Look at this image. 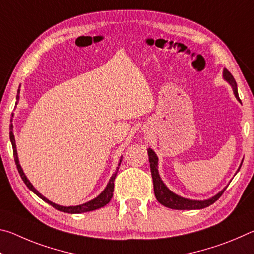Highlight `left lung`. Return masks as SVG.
Returning a JSON list of instances; mask_svg holds the SVG:
<instances>
[{"instance_id": "8db88e82", "label": "left lung", "mask_w": 254, "mask_h": 254, "mask_svg": "<svg viewBox=\"0 0 254 254\" xmlns=\"http://www.w3.org/2000/svg\"><path fill=\"white\" fill-rule=\"evenodd\" d=\"M223 77L224 79L229 83L232 88H233L234 95L238 98V101L241 103V100L239 97V93H238V86H236V81L234 79V77L232 76L231 72L225 69L223 70ZM148 154H149V162H150V169H151V175H152V180H153V189H154V196H156L157 200L160 203L161 205L166 206L168 208H173V209H201L205 207H208L209 205L214 204L220 197L222 196L223 192L226 189V187L221 190L218 194L213 196L212 198L209 199H205V200H192V199H187L184 198L182 196L176 195L175 192L169 190V188L166 186L165 184L159 176V171H158V157L157 154L154 153L152 149H148ZM241 163L238 171L240 170Z\"/></svg>"}]
</instances>
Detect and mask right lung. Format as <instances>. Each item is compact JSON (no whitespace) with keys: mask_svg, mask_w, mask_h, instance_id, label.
I'll return each mask as SVG.
<instances>
[{"mask_svg":"<svg viewBox=\"0 0 254 254\" xmlns=\"http://www.w3.org/2000/svg\"><path fill=\"white\" fill-rule=\"evenodd\" d=\"M19 94H20V89L18 91V95H16V98L19 100ZM10 140H11V143H12V148H13V156H14V161H15V165H16V168H18L19 174L21 176V178L24 182V184L27 185V187L30 189V190L33 191L34 194H36L38 197H40L42 200H45L46 203L50 204L53 207H55L56 209L60 210V212H65V213H69V214H80V213H85V212H91V210H95L103 207V206H105L106 204L110 203V200L112 197H113V191H114V179L117 177V174H118V169L115 173L112 175V177L110 179L109 184H107L106 188L103 190L100 195H98L96 198H94L92 200L87 201V203L85 204H81V205H77V206H60L53 203V201H50L49 199H47L45 196H42L39 191L37 190L36 188L32 186V184L29 182V179L27 178V176L24 175L22 168H21L20 163H19V159H18V152H16V147H15V139H14V134H13V126H12V123L10 124ZM120 163H121V159H120V162H119V166Z\"/></svg>","mask_w":254,"mask_h":254,"instance_id":"1","label":"right lung"}]
</instances>
